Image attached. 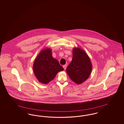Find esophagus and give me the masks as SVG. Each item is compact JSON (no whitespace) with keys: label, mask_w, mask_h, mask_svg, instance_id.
Here are the masks:
<instances>
[{"label":"esophagus","mask_w":124,"mask_h":124,"mask_svg":"<svg viewBox=\"0 0 124 124\" xmlns=\"http://www.w3.org/2000/svg\"><path fill=\"white\" fill-rule=\"evenodd\" d=\"M66 67H67V65H64L63 66V67L64 68V70H65V69L66 68Z\"/></svg>","instance_id":"esophagus-1"}]
</instances>
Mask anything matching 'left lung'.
Returning <instances> with one entry per match:
<instances>
[{
  "label": "left lung",
  "instance_id": "obj_1",
  "mask_svg": "<svg viewBox=\"0 0 124 124\" xmlns=\"http://www.w3.org/2000/svg\"><path fill=\"white\" fill-rule=\"evenodd\" d=\"M72 52V59L67 67L66 72L72 81L80 84L90 76L92 65L90 58L84 51L75 48Z\"/></svg>",
  "mask_w": 124,
  "mask_h": 124
}]
</instances>
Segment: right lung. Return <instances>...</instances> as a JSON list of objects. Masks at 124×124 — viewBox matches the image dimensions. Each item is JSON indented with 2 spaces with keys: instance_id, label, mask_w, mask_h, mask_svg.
Returning a JSON list of instances; mask_svg holds the SVG:
<instances>
[{
  "instance_id": "right-lung-1",
  "label": "right lung",
  "mask_w": 124,
  "mask_h": 124,
  "mask_svg": "<svg viewBox=\"0 0 124 124\" xmlns=\"http://www.w3.org/2000/svg\"><path fill=\"white\" fill-rule=\"evenodd\" d=\"M33 69L39 81L44 84L52 80L58 72L64 70L59 61L53 57L50 49L41 51L34 61Z\"/></svg>"
}]
</instances>
